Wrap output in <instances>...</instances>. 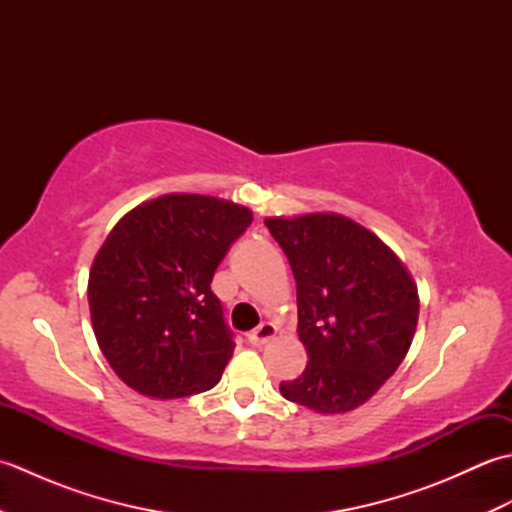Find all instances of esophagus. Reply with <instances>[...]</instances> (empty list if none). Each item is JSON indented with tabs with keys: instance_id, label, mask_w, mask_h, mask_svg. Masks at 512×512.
Returning <instances> with one entry per match:
<instances>
[{
	"instance_id": "esophagus-1",
	"label": "esophagus",
	"mask_w": 512,
	"mask_h": 512,
	"mask_svg": "<svg viewBox=\"0 0 512 512\" xmlns=\"http://www.w3.org/2000/svg\"><path fill=\"white\" fill-rule=\"evenodd\" d=\"M275 334H277V328L273 323H262V325H257L253 332H248L246 339L250 345L259 347V345H266L270 339H275Z\"/></svg>"
}]
</instances>
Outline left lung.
<instances>
[{
    "mask_svg": "<svg viewBox=\"0 0 512 512\" xmlns=\"http://www.w3.org/2000/svg\"><path fill=\"white\" fill-rule=\"evenodd\" d=\"M297 281L308 365L281 396L317 413L361 407L407 356L420 299L383 239L339 213L266 217Z\"/></svg>",
    "mask_w": 512,
    "mask_h": 512,
    "instance_id": "8db88e82",
    "label": "left lung"
}]
</instances>
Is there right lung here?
<instances>
[{"label":"right lung","mask_w":512,"mask_h":512,"mask_svg":"<svg viewBox=\"0 0 512 512\" xmlns=\"http://www.w3.org/2000/svg\"><path fill=\"white\" fill-rule=\"evenodd\" d=\"M253 222L235 202L169 193L123 215L94 257V336L118 378L149 398L220 383L235 341L211 281Z\"/></svg>","instance_id":"obj_1"}]
</instances>
